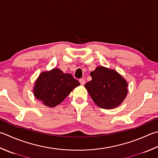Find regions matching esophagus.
<instances>
[{"instance_id": "esophagus-1", "label": "esophagus", "mask_w": 158, "mask_h": 158, "mask_svg": "<svg viewBox=\"0 0 158 158\" xmlns=\"http://www.w3.org/2000/svg\"><path fill=\"white\" fill-rule=\"evenodd\" d=\"M79 81H80V85H84L85 84V79H83V78L80 79Z\"/></svg>"}]
</instances>
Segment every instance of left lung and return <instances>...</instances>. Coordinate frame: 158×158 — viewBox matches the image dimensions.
<instances>
[{"instance_id":"1","label":"left lung","mask_w":158,"mask_h":158,"mask_svg":"<svg viewBox=\"0 0 158 158\" xmlns=\"http://www.w3.org/2000/svg\"><path fill=\"white\" fill-rule=\"evenodd\" d=\"M85 85L94 102L100 108H115L123 102L128 92L126 80L114 69L98 67Z\"/></svg>"}]
</instances>
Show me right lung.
I'll return each instance as SVG.
<instances>
[{"instance_id":"right-lung-1","label":"right lung","mask_w":158,"mask_h":158,"mask_svg":"<svg viewBox=\"0 0 158 158\" xmlns=\"http://www.w3.org/2000/svg\"><path fill=\"white\" fill-rule=\"evenodd\" d=\"M79 85L80 82L71 74L64 73L58 68H54L40 74L35 82L34 94L35 98L42 101L43 105L54 107Z\"/></svg>"}]
</instances>
